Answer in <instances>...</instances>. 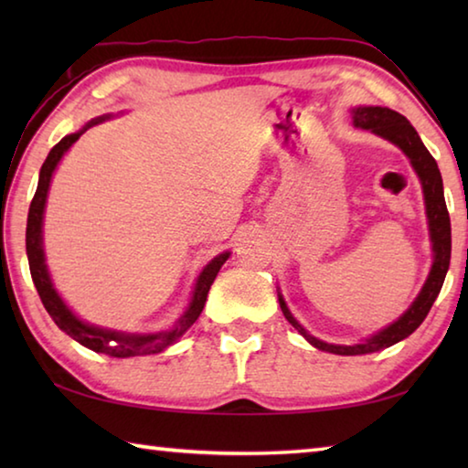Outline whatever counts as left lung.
I'll use <instances>...</instances> for the list:
<instances>
[{"label": "left lung", "mask_w": 468, "mask_h": 468, "mask_svg": "<svg viewBox=\"0 0 468 468\" xmlns=\"http://www.w3.org/2000/svg\"><path fill=\"white\" fill-rule=\"evenodd\" d=\"M353 125L359 130H367L376 136L392 142L394 146H399L402 153L407 154L410 161V167L415 169L419 181H421L423 189V200H425V215H427V227H430V241H431V268L430 274L423 282L421 291L415 297L413 303L409 305V310L396 318L392 324H388L382 330H378L376 335L359 340L353 345H335L326 343L312 336L301 324L295 320V315L284 303V297L279 292V303L284 314V318L295 328L301 336H303L312 346L320 348V351L335 353V355H367L378 353L382 348L392 346L400 340H405L409 335L421 326L425 315L430 314L433 301L438 299L443 279H446L448 266H450V251H452V231H450V217L446 208V200H443V184L438 169V163L430 154V150L419 138L417 130L410 125L405 115L396 113V111L388 107H353L351 109Z\"/></svg>", "instance_id": "1"}]
</instances>
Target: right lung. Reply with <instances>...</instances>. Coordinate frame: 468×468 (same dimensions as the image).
<instances>
[{"label":"right lung","mask_w":468,"mask_h":468,"mask_svg":"<svg viewBox=\"0 0 468 468\" xmlns=\"http://www.w3.org/2000/svg\"><path fill=\"white\" fill-rule=\"evenodd\" d=\"M111 113L94 117L89 123H84L80 130L74 133H68L66 138L59 140V144L51 148V153L47 154L41 173H38V186L33 202H30L28 208V220H27V256H28V266H30V276H33V282L38 291V297H41L47 314L51 315L53 322L58 324V328L66 332L68 336L78 340L82 346L90 348L94 353L109 355V357H142V355H154L161 353L165 348L176 345L177 340L186 335V332L192 328V324L200 318L204 310L206 297H208L210 284L215 282L217 274L220 271L231 251L218 253L217 258H212L208 264L202 268V272L197 274L192 299L186 307V312L179 315L167 330L158 332H123V330H113V328H102L97 324H89L78 318V315L69 310L66 301L55 289L51 281L49 268H47L45 260V248H43V220H45V206H47V196H49V186L53 179V173L61 163L63 154L72 148L74 142L82 136V133L92 128V125L102 123L105 120H111Z\"/></svg>","instance_id":"add662e5"}]
</instances>
